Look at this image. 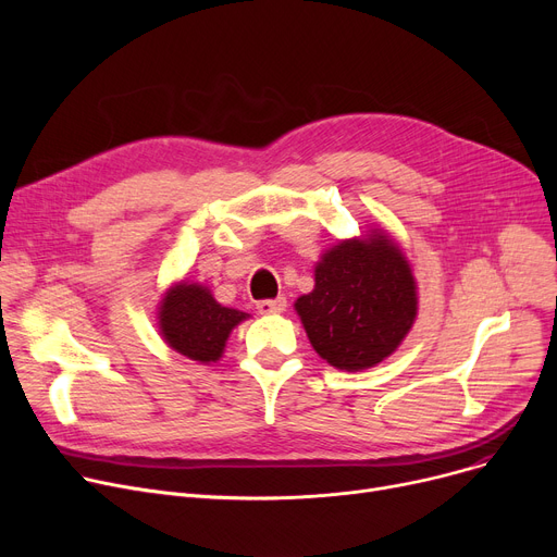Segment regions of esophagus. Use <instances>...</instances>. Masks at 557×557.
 Masks as SVG:
<instances>
[{
	"mask_svg": "<svg viewBox=\"0 0 557 557\" xmlns=\"http://www.w3.org/2000/svg\"><path fill=\"white\" fill-rule=\"evenodd\" d=\"M259 313H282L286 309V300L284 298H271V300H259L257 302Z\"/></svg>",
	"mask_w": 557,
	"mask_h": 557,
	"instance_id": "esophagus-1",
	"label": "esophagus"
}]
</instances>
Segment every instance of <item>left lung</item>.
<instances>
[{
	"label": "left lung",
	"mask_w": 557,
	"mask_h": 557,
	"mask_svg": "<svg viewBox=\"0 0 557 557\" xmlns=\"http://www.w3.org/2000/svg\"><path fill=\"white\" fill-rule=\"evenodd\" d=\"M296 309L315 352L338 370L357 372L393 355L411 330L416 280L384 232L343 242L315 267V286Z\"/></svg>",
	"instance_id": "left-lung-1"
}]
</instances>
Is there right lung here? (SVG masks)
<instances>
[{
    "mask_svg": "<svg viewBox=\"0 0 557 557\" xmlns=\"http://www.w3.org/2000/svg\"><path fill=\"white\" fill-rule=\"evenodd\" d=\"M248 313L219 305L208 288L178 284L162 300L160 330L164 341L194 361H219L234 325Z\"/></svg>",
    "mask_w": 557,
    "mask_h": 557,
    "instance_id": "add662e5",
    "label": "right lung"
}]
</instances>
